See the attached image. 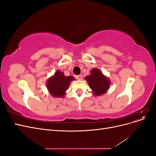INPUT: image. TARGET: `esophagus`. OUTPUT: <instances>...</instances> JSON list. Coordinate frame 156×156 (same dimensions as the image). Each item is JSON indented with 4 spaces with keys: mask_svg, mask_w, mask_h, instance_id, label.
Wrapping results in <instances>:
<instances>
[{
    "mask_svg": "<svg viewBox=\"0 0 156 156\" xmlns=\"http://www.w3.org/2000/svg\"><path fill=\"white\" fill-rule=\"evenodd\" d=\"M76 79H78V80H82L83 79V75H77L76 77Z\"/></svg>",
    "mask_w": 156,
    "mask_h": 156,
    "instance_id": "obj_1",
    "label": "esophagus"
}]
</instances>
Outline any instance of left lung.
I'll use <instances>...</instances> for the list:
<instances>
[{"label":"left lung","mask_w":156,"mask_h":156,"mask_svg":"<svg viewBox=\"0 0 156 156\" xmlns=\"http://www.w3.org/2000/svg\"><path fill=\"white\" fill-rule=\"evenodd\" d=\"M90 72V74L85 77L84 79L92 89V94L96 96H100L105 94L111 85L110 79L96 68L91 69Z\"/></svg>","instance_id":"1"}]
</instances>
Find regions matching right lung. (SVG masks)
I'll list each match as a JSON object with an SVG mask.
<instances>
[{
  "label": "right lung",
  "mask_w": 156,
  "mask_h": 156,
  "mask_svg": "<svg viewBox=\"0 0 156 156\" xmlns=\"http://www.w3.org/2000/svg\"><path fill=\"white\" fill-rule=\"evenodd\" d=\"M75 80L73 76H65L64 73L57 70L49 77L46 83V87L51 95L55 98H63L66 94L70 83Z\"/></svg>",
  "instance_id": "add662e5"
}]
</instances>
